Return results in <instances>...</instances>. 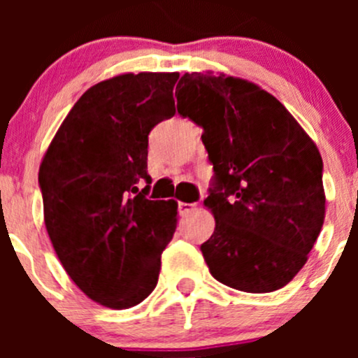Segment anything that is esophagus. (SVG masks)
<instances>
[{
	"instance_id": "34e87169",
	"label": "esophagus",
	"mask_w": 358,
	"mask_h": 358,
	"mask_svg": "<svg viewBox=\"0 0 358 358\" xmlns=\"http://www.w3.org/2000/svg\"><path fill=\"white\" fill-rule=\"evenodd\" d=\"M178 209H180V215H187V213L196 209V204H192V202H178Z\"/></svg>"
}]
</instances>
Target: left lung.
<instances>
[{
	"mask_svg": "<svg viewBox=\"0 0 358 358\" xmlns=\"http://www.w3.org/2000/svg\"><path fill=\"white\" fill-rule=\"evenodd\" d=\"M178 114L199 124L215 169L204 206L215 232L201 246L218 282L272 292L294 279L326 218L322 157L291 112L255 83L187 72Z\"/></svg>",
	"mask_w": 358,
	"mask_h": 358,
	"instance_id": "left-lung-1",
	"label": "left lung"
}]
</instances>
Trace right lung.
I'll list each match as a JSON object with an SVG mask.
<instances>
[{"label": "right lung", "instance_id": "1", "mask_svg": "<svg viewBox=\"0 0 358 358\" xmlns=\"http://www.w3.org/2000/svg\"><path fill=\"white\" fill-rule=\"evenodd\" d=\"M178 76L128 72L86 90L39 166L53 249L72 282L107 308H131L154 291L175 234L176 201L147 199V147L150 129L175 115Z\"/></svg>", "mask_w": 358, "mask_h": 358}]
</instances>
